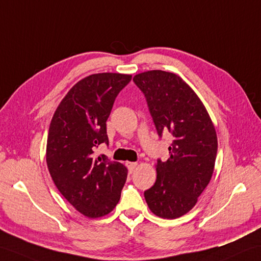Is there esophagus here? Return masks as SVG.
<instances>
[{
  "mask_svg": "<svg viewBox=\"0 0 261 261\" xmlns=\"http://www.w3.org/2000/svg\"><path fill=\"white\" fill-rule=\"evenodd\" d=\"M137 166H138L137 162H126V167H128L130 172H132L133 170H135V169L137 168Z\"/></svg>",
  "mask_w": 261,
  "mask_h": 261,
  "instance_id": "esophagus-1",
  "label": "esophagus"
}]
</instances>
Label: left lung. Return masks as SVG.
Here are the masks:
<instances>
[{"label":"left lung","mask_w":261,"mask_h":261,"mask_svg":"<svg viewBox=\"0 0 261 261\" xmlns=\"http://www.w3.org/2000/svg\"><path fill=\"white\" fill-rule=\"evenodd\" d=\"M149 107L159 137L170 133L173 140L167 161H156V180L144 191L152 213L175 219L195 207L213 177L218 140L207 109L179 75L161 70L133 77Z\"/></svg>","instance_id":"8db88e82"}]
</instances>
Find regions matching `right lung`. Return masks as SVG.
Returning <instances> with one entry per match:
<instances>
[{"instance_id": "1", "label": "right lung", "mask_w": 261, "mask_h": 261, "mask_svg": "<svg viewBox=\"0 0 261 261\" xmlns=\"http://www.w3.org/2000/svg\"><path fill=\"white\" fill-rule=\"evenodd\" d=\"M131 74L96 73L75 83L60 102L48 129L46 165L54 185L88 218L110 214L119 202L128 170L106 155H94L109 143L107 120L114 100Z\"/></svg>"}]
</instances>
